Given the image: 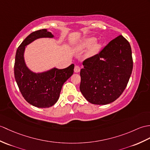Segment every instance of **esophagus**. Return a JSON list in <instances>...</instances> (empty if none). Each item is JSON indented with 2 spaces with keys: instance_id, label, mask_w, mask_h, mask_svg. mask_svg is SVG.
Listing matches in <instances>:
<instances>
[{
  "instance_id": "1",
  "label": "esophagus",
  "mask_w": 150,
  "mask_h": 150,
  "mask_svg": "<svg viewBox=\"0 0 150 150\" xmlns=\"http://www.w3.org/2000/svg\"><path fill=\"white\" fill-rule=\"evenodd\" d=\"M80 71H81V68L79 67V66H75V68H74V71L75 73H79Z\"/></svg>"
}]
</instances>
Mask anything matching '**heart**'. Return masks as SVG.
<instances>
[{
  "label": "heart",
  "instance_id": "obj_1",
  "mask_svg": "<svg viewBox=\"0 0 150 150\" xmlns=\"http://www.w3.org/2000/svg\"><path fill=\"white\" fill-rule=\"evenodd\" d=\"M96 39L95 37H88L81 40L76 45V48L77 50H82L89 47L86 55L88 57H91L96 54L99 52L101 47V43L96 42Z\"/></svg>",
  "mask_w": 150,
  "mask_h": 150
}]
</instances>
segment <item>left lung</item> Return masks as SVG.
<instances>
[{
  "instance_id": "left-lung-1",
  "label": "left lung",
  "mask_w": 150,
  "mask_h": 150,
  "mask_svg": "<svg viewBox=\"0 0 150 150\" xmlns=\"http://www.w3.org/2000/svg\"><path fill=\"white\" fill-rule=\"evenodd\" d=\"M82 64L80 91L83 96L96 105L112 103L123 93L132 74L130 45L120 35Z\"/></svg>"
}]
</instances>
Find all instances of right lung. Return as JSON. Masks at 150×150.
I'll return each mask as SVG.
<instances>
[{"label":"right lung","mask_w":150,"mask_h":150,"mask_svg":"<svg viewBox=\"0 0 150 150\" xmlns=\"http://www.w3.org/2000/svg\"><path fill=\"white\" fill-rule=\"evenodd\" d=\"M42 38H52L54 35L47 29H41L30 34L20 44L16 52L14 74L20 91L27 102L38 108H48L57 102L64 83L74 74V64L64 69L54 68L37 74L30 70L24 59L25 47Z\"/></svg>","instance_id":"obj_1"}]
</instances>
